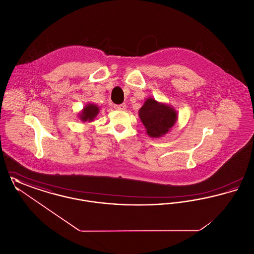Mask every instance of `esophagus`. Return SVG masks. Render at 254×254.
<instances>
[{"label":"esophagus","mask_w":254,"mask_h":254,"mask_svg":"<svg viewBox=\"0 0 254 254\" xmlns=\"http://www.w3.org/2000/svg\"><path fill=\"white\" fill-rule=\"evenodd\" d=\"M114 109H118V110H125L127 109V106L125 104H121V105H115Z\"/></svg>","instance_id":"obj_1"}]
</instances>
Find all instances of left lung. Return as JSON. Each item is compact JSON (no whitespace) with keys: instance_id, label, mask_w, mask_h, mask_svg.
Segmentation results:
<instances>
[{"instance_id":"left-lung-1","label":"left lung","mask_w":254,"mask_h":254,"mask_svg":"<svg viewBox=\"0 0 254 254\" xmlns=\"http://www.w3.org/2000/svg\"><path fill=\"white\" fill-rule=\"evenodd\" d=\"M174 109L149 98L139 110V116L150 137L158 138L169 132L177 119Z\"/></svg>"}]
</instances>
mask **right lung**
<instances>
[{
    "label": "right lung",
    "mask_w": 254,
    "mask_h": 254,
    "mask_svg": "<svg viewBox=\"0 0 254 254\" xmlns=\"http://www.w3.org/2000/svg\"><path fill=\"white\" fill-rule=\"evenodd\" d=\"M99 112V109L98 107L95 105H92V104H89L87 106H85L84 108V110L82 112V114L80 115V118L82 121H92L97 114Z\"/></svg>",
    "instance_id": "obj_1"
}]
</instances>
